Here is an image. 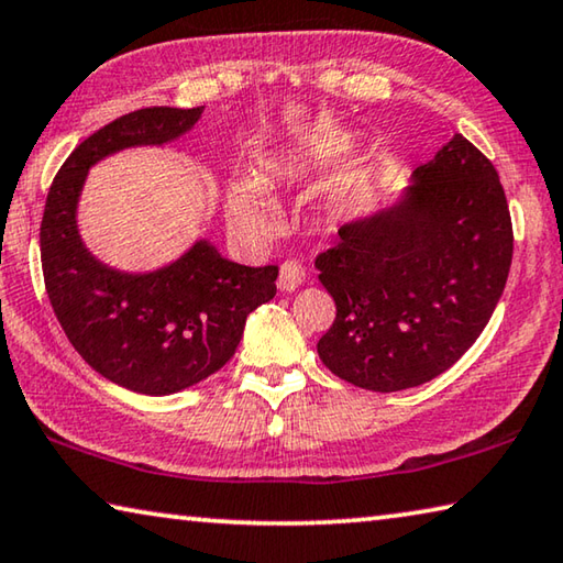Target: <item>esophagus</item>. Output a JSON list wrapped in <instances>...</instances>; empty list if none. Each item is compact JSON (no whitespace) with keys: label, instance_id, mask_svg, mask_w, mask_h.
<instances>
[{"label":"esophagus","instance_id":"obj_1","mask_svg":"<svg viewBox=\"0 0 563 563\" xmlns=\"http://www.w3.org/2000/svg\"><path fill=\"white\" fill-rule=\"evenodd\" d=\"M302 283H305V268H302V263H298V261H285V263L280 265L278 288L285 290V292H290V290H295V288H300Z\"/></svg>","mask_w":563,"mask_h":563}]
</instances>
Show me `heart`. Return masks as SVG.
Wrapping results in <instances>:
<instances>
[{
    "mask_svg": "<svg viewBox=\"0 0 563 563\" xmlns=\"http://www.w3.org/2000/svg\"><path fill=\"white\" fill-rule=\"evenodd\" d=\"M228 218H231V223L238 231L258 235L271 233L278 225V213H275L273 203L253 180H241V184L231 188V196H228Z\"/></svg>",
    "mask_w": 563,
    "mask_h": 563,
    "instance_id": "1",
    "label": "heart"
}]
</instances>
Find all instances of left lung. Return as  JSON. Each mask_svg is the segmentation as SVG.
<instances>
[{
  "label": "left lung",
  "mask_w": 563,
  "mask_h": 563,
  "mask_svg": "<svg viewBox=\"0 0 563 563\" xmlns=\"http://www.w3.org/2000/svg\"><path fill=\"white\" fill-rule=\"evenodd\" d=\"M338 235L316 258L338 308L318 355L332 375L373 393L450 369L487 328L511 268L499 174L462 133L415 168L399 206Z\"/></svg>",
  "instance_id": "8db88e82"
}]
</instances>
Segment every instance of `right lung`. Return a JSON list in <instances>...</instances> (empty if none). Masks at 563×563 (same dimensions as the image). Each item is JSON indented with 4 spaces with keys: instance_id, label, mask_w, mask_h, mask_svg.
I'll list each match as a JSON object with an SVG mask.
<instances>
[{
    "instance_id": "add662e5",
    "label": "right lung",
    "mask_w": 563,
    "mask_h": 563,
    "mask_svg": "<svg viewBox=\"0 0 563 563\" xmlns=\"http://www.w3.org/2000/svg\"><path fill=\"white\" fill-rule=\"evenodd\" d=\"M203 107H148L91 133L54 176L40 228L42 273L54 316L74 350L111 383L170 395L201 383L233 357L245 318L275 298L278 265L247 268L196 243L148 275L93 261L76 233V198L91 164L113 151L164 144L188 131Z\"/></svg>"
}]
</instances>
